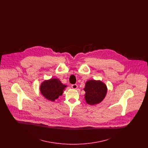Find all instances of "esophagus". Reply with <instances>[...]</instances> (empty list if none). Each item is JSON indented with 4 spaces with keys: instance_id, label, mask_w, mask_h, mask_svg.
<instances>
[{
    "instance_id": "1",
    "label": "esophagus",
    "mask_w": 148,
    "mask_h": 148,
    "mask_svg": "<svg viewBox=\"0 0 148 148\" xmlns=\"http://www.w3.org/2000/svg\"><path fill=\"white\" fill-rule=\"evenodd\" d=\"M71 88H72V89H76L77 88V84L71 85Z\"/></svg>"
}]
</instances>
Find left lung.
Segmentation results:
<instances>
[{"instance_id":"obj_1","label":"left lung","mask_w":148,"mask_h":148,"mask_svg":"<svg viewBox=\"0 0 148 148\" xmlns=\"http://www.w3.org/2000/svg\"><path fill=\"white\" fill-rule=\"evenodd\" d=\"M107 86L100 80H89L86 82L84 90L85 100L87 104L94 106L101 103L107 93Z\"/></svg>"}]
</instances>
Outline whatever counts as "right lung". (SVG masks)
Returning <instances> with one entry per match:
<instances>
[{"mask_svg": "<svg viewBox=\"0 0 148 148\" xmlns=\"http://www.w3.org/2000/svg\"><path fill=\"white\" fill-rule=\"evenodd\" d=\"M66 87L58 78H51L42 82L40 86V91L43 97L51 101L61 96Z\"/></svg>", "mask_w": 148, "mask_h": 148, "instance_id": "obj_1", "label": "right lung"}]
</instances>
